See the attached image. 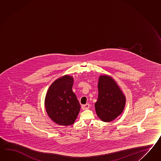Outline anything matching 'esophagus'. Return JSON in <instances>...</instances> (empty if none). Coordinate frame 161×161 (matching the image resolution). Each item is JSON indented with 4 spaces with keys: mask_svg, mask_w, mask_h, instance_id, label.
I'll return each instance as SVG.
<instances>
[{
    "mask_svg": "<svg viewBox=\"0 0 161 161\" xmlns=\"http://www.w3.org/2000/svg\"><path fill=\"white\" fill-rule=\"evenodd\" d=\"M81 108H82V110L88 109L90 108V104L86 103V105H82L81 106Z\"/></svg>",
    "mask_w": 161,
    "mask_h": 161,
    "instance_id": "esophagus-1",
    "label": "esophagus"
}]
</instances>
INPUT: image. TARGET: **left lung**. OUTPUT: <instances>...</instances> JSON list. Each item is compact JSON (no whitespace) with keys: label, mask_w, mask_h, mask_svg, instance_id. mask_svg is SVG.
<instances>
[{"label":"left lung","mask_w":161,"mask_h":161,"mask_svg":"<svg viewBox=\"0 0 161 161\" xmlns=\"http://www.w3.org/2000/svg\"><path fill=\"white\" fill-rule=\"evenodd\" d=\"M98 89V99L95 103L96 113L103 122H111L122 114L125 96L114 79L107 75H100Z\"/></svg>","instance_id":"1"}]
</instances>
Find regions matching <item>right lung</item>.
Returning a JSON list of instances; mask_svg holds the SVG:
<instances>
[{
	"label": "right lung",
	"mask_w": 161,
	"mask_h": 161,
	"mask_svg": "<svg viewBox=\"0 0 161 161\" xmlns=\"http://www.w3.org/2000/svg\"><path fill=\"white\" fill-rule=\"evenodd\" d=\"M73 77L65 75L56 80L49 86L45 99L49 117L59 125H73L78 116L80 104L72 90Z\"/></svg>",
	"instance_id": "obj_1"
}]
</instances>
